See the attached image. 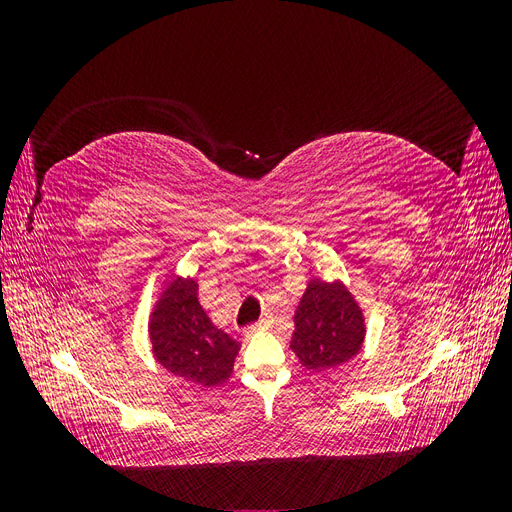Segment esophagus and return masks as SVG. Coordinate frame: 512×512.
Listing matches in <instances>:
<instances>
[{"instance_id":"34e87169","label":"esophagus","mask_w":512,"mask_h":512,"mask_svg":"<svg viewBox=\"0 0 512 512\" xmlns=\"http://www.w3.org/2000/svg\"><path fill=\"white\" fill-rule=\"evenodd\" d=\"M269 327H271V318H262V320H258L256 324H252V327H247L243 333H245V337H250L252 333L262 331V329H269Z\"/></svg>"}]
</instances>
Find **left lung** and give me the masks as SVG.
I'll return each instance as SVG.
<instances>
[{"instance_id":"left-lung-1","label":"left lung","mask_w":512,"mask_h":512,"mask_svg":"<svg viewBox=\"0 0 512 512\" xmlns=\"http://www.w3.org/2000/svg\"><path fill=\"white\" fill-rule=\"evenodd\" d=\"M365 324L359 305L342 284L312 280L294 312L290 348L307 369H329L361 350Z\"/></svg>"}]
</instances>
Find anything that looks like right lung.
<instances>
[{"label": "right lung", "mask_w": 512, "mask_h": 512, "mask_svg": "<svg viewBox=\"0 0 512 512\" xmlns=\"http://www.w3.org/2000/svg\"><path fill=\"white\" fill-rule=\"evenodd\" d=\"M149 335L160 365L170 374L203 386L222 384L241 348L228 333L213 327L198 303L196 282L183 277L162 292L151 314Z\"/></svg>", "instance_id": "add662e5"}]
</instances>
